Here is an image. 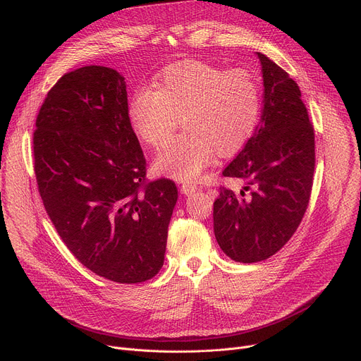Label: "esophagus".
Wrapping results in <instances>:
<instances>
[{
	"label": "esophagus",
	"instance_id": "34e87169",
	"mask_svg": "<svg viewBox=\"0 0 361 361\" xmlns=\"http://www.w3.org/2000/svg\"><path fill=\"white\" fill-rule=\"evenodd\" d=\"M180 190H182V193H185V195H189V193H192V192H195V190H197V186L193 185V183L185 182V183H182Z\"/></svg>",
	"mask_w": 361,
	"mask_h": 361
}]
</instances>
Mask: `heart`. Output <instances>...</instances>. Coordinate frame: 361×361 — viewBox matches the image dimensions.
<instances>
[{
    "label": "heart",
    "instance_id": "1",
    "mask_svg": "<svg viewBox=\"0 0 361 361\" xmlns=\"http://www.w3.org/2000/svg\"><path fill=\"white\" fill-rule=\"evenodd\" d=\"M260 113V91L244 69L223 71L198 61L166 68L156 90H137L128 104L135 133L160 147L179 126L183 131L154 160L157 172L179 180H195L215 152L230 156L250 138Z\"/></svg>",
    "mask_w": 361,
    "mask_h": 361
}]
</instances>
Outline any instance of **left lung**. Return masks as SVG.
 I'll list each match as a JSON object with an SVG mask.
<instances>
[{
	"label": "left lung",
	"instance_id": "obj_1",
	"mask_svg": "<svg viewBox=\"0 0 361 361\" xmlns=\"http://www.w3.org/2000/svg\"><path fill=\"white\" fill-rule=\"evenodd\" d=\"M264 106L262 121L224 169L244 180L234 192L221 185L214 202L215 238L230 259L256 263L292 238L308 208L315 169V133L296 82L257 53Z\"/></svg>",
	"mask_w": 361,
	"mask_h": 361
}]
</instances>
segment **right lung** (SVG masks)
<instances>
[{"label": "right lung", "instance_id": "1", "mask_svg": "<svg viewBox=\"0 0 361 361\" xmlns=\"http://www.w3.org/2000/svg\"><path fill=\"white\" fill-rule=\"evenodd\" d=\"M33 156L44 209L78 262L117 283L159 273L178 188L146 178L123 75L95 65L65 73L40 106Z\"/></svg>", "mask_w": 361, "mask_h": 361}]
</instances>
